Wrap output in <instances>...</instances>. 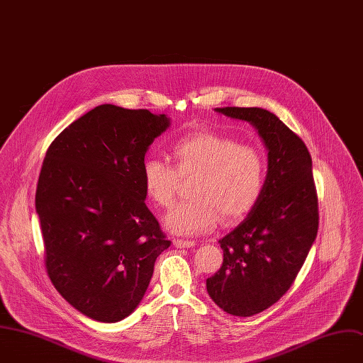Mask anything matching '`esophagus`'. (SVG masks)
<instances>
[{
  "instance_id": "34e87169",
  "label": "esophagus",
  "mask_w": 363,
  "mask_h": 363,
  "mask_svg": "<svg viewBox=\"0 0 363 363\" xmlns=\"http://www.w3.org/2000/svg\"><path fill=\"white\" fill-rule=\"evenodd\" d=\"M173 245L177 247V249H189V247H193L196 243L193 240H184V239H174L173 240Z\"/></svg>"
}]
</instances>
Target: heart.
<instances>
[{"label": "heart", "mask_w": 363, "mask_h": 363, "mask_svg": "<svg viewBox=\"0 0 363 363\" xmlns=\"http://www.w3.org/2000/svg\"><path fill=\"white\" fill-rule=\"evenodd\" d=\"M169 156L143 163V186L162 207L176 199L179 179L194 176L190 200L176 204L164 217L167 230L200 236L220 223H235L259 201L266 179L262 153L247 144L213 131H196L174 141Z\"/></svg>", "instance_id": "obj_1"}]
</instances>
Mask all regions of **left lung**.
I'll list each match as a JSON object with an SVG mask.
<instances>
[{
  "label": "left lung",
  "mask_w": 363,
  "mask_h": 363,
  "mask_svg": "<svg viewBox=\"0 0 363 363\" xmlns=\"http://www.w3.org/2000/svg\"><path fill=\"white\" fill-rule=\"evenodd\" d=\"M249 121L267 149L262 196L246 219L219 240L223 264L206 280L211 301L233 316H253L292 286L316 239L318 194L302 138L259 107L216 108Z\"/></svg>",
  "instance_id": "obj_1"
}]
</instances>
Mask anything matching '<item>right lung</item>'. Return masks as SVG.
I'll return each instance as SVG.
<instances>
[{
    "label": "right lung",
    "mask_w": 363,
    "mask_h": 363,
    "mask_svg": "<svg viewBox=\"0 0 363 363\" xmlns=\"http://www.w3.org/2000/svg\"><path fill=\"white\" fill-rule=\"evenodd\" d=\"M166 114L101 104L50 144L35 191L45 267L83 315L123 320L146 294L172 242L144 203L141 169Z\"/></svg>",
    "instance_id": "obj_1"
}]
</instances>
